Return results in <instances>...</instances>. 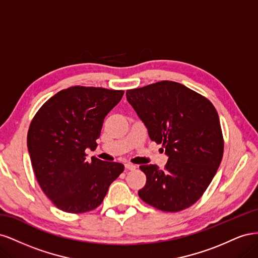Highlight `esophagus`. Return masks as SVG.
<instances>
[{
    "label": "esophagus",
    "instance_id": "esophagus-1",
    "mask_svg": "<svg viewBox=\"0 0 258 258\" xmlns=\"http://www.w3.org/2000/svg\"><path fill=\"white\" fill-rule=\"evenodd\" d=\"M124 167H126L127 170H130V171H134L137 168L136 165H134V163H130V162H127L126 165H124Z\"/></svg>",
    "mask_w": 258,
    "mask_h": 258
}]
</instances>
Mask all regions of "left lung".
Instances as JSON below:
<instances>
[{
	"mask_svg": "<svg viewBox=\"0 0 258 258\" xmlns=\"http://www.w3.org/2000/svg\"><path fill=\"white\" fill-rule=\"evenodd\" d=\"M126 96L152 141L162 144L169 157L163 170L140 166L146 175L140 198L165 212L189 208L207 190L223 158L224 139L214 105L170 81L127 90Z\"/></svg>",
	"mask_w": 258,
	"mask_h": 258,
	"instance_id": "8db88e82",
	"label": "left lung"
}]
</instances>
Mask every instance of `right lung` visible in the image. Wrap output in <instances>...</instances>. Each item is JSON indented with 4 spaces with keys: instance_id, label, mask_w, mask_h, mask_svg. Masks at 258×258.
I'll return each mask as SVG.
<instances>
[{
    "instance_id": "add662e5",
    "label": "right lung",
    "mask_w": 258,
    "mask_h": 258,
    "mask_svg": "<svg viewBox=\"0 0 258 258\" xmlns=\"http://www.w3.org/2000/svg\"><path fill=\"white\" fill-rule=\"evenodd\" d=\"M123 90L73 86L51 97L33 117L28 150L42 190L58 209L84 213L99 207L108 187L123 171L119 162L91 157L105 116Z\"/></svg>"
}]
</instances>
